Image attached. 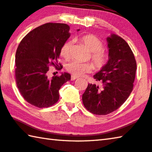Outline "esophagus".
I'll list each match as a JSON object with an SVG mask.
<instances>
[{
    "label": "esophagus",
    "instance_id": "esophagus-1",
    "mask_svg": "<svg viewBox=\"0 0 152 152\" xmlns=\"http://www.w3.org/2000/svg\"><path fill=\"white\" fill-rule=\"evenodd\" d=\"M78 76H76L74 75H72V76H71V80H75L78 79Z\"/></svg>",
    "mask_w": 152,
    "mask_h": 152
}]
</instances>
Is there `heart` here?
<instances>
[{
	"mask_svg": "<svg viewBox=\"0 0 152 152\" xmlns=\"http://www.w3.org/2000/svg\"><path fill=\"white\" fill-rule=\"evenodd\" d=\"M82 44L92 52L91 58L93 61L95 68L101 70L107 65L109 61V54L104 51L103 43L99 38L93 35H86L78 38ZM72 46L71 41H66L61 46L60 54L64 58H68L70 55V49ZM93 67L90 63H82L80 61L72 60L66 64V70L76 76H83L85 73L90 72Z\"/></svg>",
	"mask_w": 152,
	"mask_h": 152,
	"instance_id": "obj_1",
	"label": "heart"
}]
</instances>
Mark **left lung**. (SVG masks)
<instances>
[{"label":"left lung","instance_id":"1","mask_svg":"<svg viewBox=\"0 0 152 152\" xmlns=\"http://www.w3.org/2000/svg\"><path fill=\"white\" fill-rule=\"evenodd\" d=\"M107 42L109 61L94 75L102 85L88 84L82 94L84 106L98 115L109 114L124 103L133 91L137 69L133 51L122 37L112 33Z\"/></svg>","mask_w":152,"mask_h":152}]
</instances>
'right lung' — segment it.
Instances as JSON below:
<instances>
[{
	"mask_svg": "<svg viewBox=\"0 0 152 152\" xmlns=\"http://www.w3.org/2000/svg\"><path fill=\"white\" fill-rule=\"evenodd\" d=\"M69 31L67 24L48 23L30 31L18 46L17 86L25 101L33 106L45 108L56 103L60 98L59 90L71 79L67 72L51 78L48 74L50 65L59 66L58 59L61 46L70 36Z\"/></svg>",
	"mask_w": 152,
	"mask_h": 152,
	"instance_id": "right-lung-1",
	"label": "right lung"
}]
</instances>
